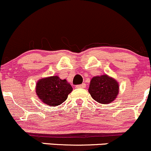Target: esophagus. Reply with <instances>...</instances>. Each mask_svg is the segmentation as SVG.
Returning a JSON list of instances; mask_svg holds the SVG:
<instances>
[{"mask_svg": "<svg viewBox=\"0 0 151 151\" xmlns=\"http://www.w3.org/2000/svg\"><path fill=\"white\" fill-rule=\"evenodd\" d=\"M85 87H86V85H85V83H82L81 84V85H76V88H85Z\"/></svg>", "mask_w": 151, "mask_h": 151, "instance_id": "1", "label": "esophagus"}]
</instances>
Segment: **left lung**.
Listing matches in <instances>:
<instances>
[{"mask_svg": "<svg viewBox=\"0 0 151 151\" xmlns=\"http://www.w3.org/2000/svg\"><path fill=\"white\" fill-rule=\"evenodd\" d=\"M89 93L100 104H108L116 98L119 93L118 82L107 75L95 77L90 81Z\"/></svg>", "mask_w": 151, "mask_h": 151, "instance_id": "left-lung-1", "label": "left lung"}]
</instances>
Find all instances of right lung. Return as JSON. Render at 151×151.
I'll return each mask as SVG.
<instances>
[{
  "mask_svg": "<svg viewBox=\"0 0 151 151\" xmlns=\"http://www.w3.org/2000/svg\"><path fill=\"white\" fill-rule=\"evenodd\" d=\"M71 91L70 84L58 76L42 79L36 85V93L40 99L51 106H59L64 102Z\"/></svg>",
  "mask_w": 151,
  "mask_h": 151,
  "instance_id": "obj_1",
  "label": "right lung"
}]
</instances>
